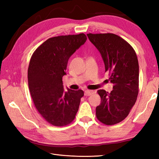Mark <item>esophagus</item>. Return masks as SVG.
Segmentation results:
<instances>
[{
  "mask_svg": "<svg viewBox=\"0 0 159 159\" xmlns=\"http://www.w3.org/2000/svg\"><path fill=\"white\" fill-rule=\"evenodd\" d=\"M93 93V91H91V90H86L85 91V96H91L92 95V94Z\"/></svg>",
  "mask_w": 159,
  "mask_h": 159,
  "instance_id": "34e87169",
  "label": "esophagus"
}]
</instances>
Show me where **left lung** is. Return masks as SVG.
I'll use <instances>...</instances> for the list:
<instances>
[{
    "instance_id": "1",
    "label": "left lung",
    "mask_w": 159,
    "mask_h": 159,
    "mask_svg": "<svg viewBox=\"0 0 159 159\" xmlns=\"http://www.w3.org/2000/svg\"><path fill=\"white\" fill-rule=\"evenodd\" d=\"M90 42L101 54L113 84L110 93L98 91L101 102L96 109V117L106 125H113L126 118L135 104L139 93V63L133 47L113 33H89Z\"/></svg>"
}]
</instances>
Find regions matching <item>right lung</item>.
Masks as SVG:
<instances>
[{
  "label": "right lung",
  "instance_id": "1",
  "mask_svg": "<svg viewBox=\"0 0 159 159\" xmlns=\"http://www.w3.org/2000/svg\"><path fill=\"white\" fill-rule=\"evenodd\" d=\"M86 40L84 33L53 37L40 45L30 60L28 83L33 103L43 119L53 126L70 124L79 110L83 91L65 92L62 78L69 58Z\"/></svg>",
  "mask_w": 159,
  "mask_h": 159
}]
</instances>
